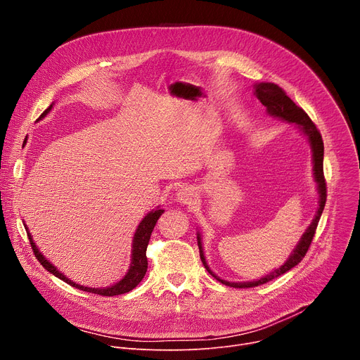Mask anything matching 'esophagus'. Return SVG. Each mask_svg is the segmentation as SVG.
Returning <instances> with one entry per match:
<instances>
[{"mask_svg": "<svg viewBox=\"0 0 360 360\" xmlns=\"http://www.w3.org/2000/svg\"><path fill=\"white\" fill-rule=\"evenodd\" d=\"M195 192L192 188L189 186H182L178 192H176V199L179 203H184V205H191L193 203L195 200Z\"/></svg>", "mask_w": 360, "mask_h": 360, "instance_id": "34e87169", "label": "esophagus"}]
</instances>
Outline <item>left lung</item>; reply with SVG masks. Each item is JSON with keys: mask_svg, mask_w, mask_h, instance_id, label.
I'll use <instances>...</instances> for the list:
<instances>
[{"mask_svg": "<svg viewBox=\"0 0 360 360\" xmlns=\"http://www.w3.org/2000/svg\"><path fill=\"white\" fill-rule=\"evenodd\" d=\"M255 95L258 98L262 105L266 107V111L269 115L279 118L282 121L290 122V124H296L297 128L307 136L312 148V161H314V176L315 181L318 184V193H319V207L316 211V215L314 218V221L311 222V225L307 226V229L304 231V233L302 235L299 243L296 245V248L292 250L290 256L286 259V262L275 269L274 272L268 274L266 276L258 279V281H252V282H228L221 279L219 276H217L208 266L207 259H205L203 255V248H202V240H200V233L198 232V246H199V255H200V261L203 264V266L207 268V271L215 278L218 279L221 283L231 286V288H255L264 285L283 274H286L288 271H290L292 268H295L303 258L309 249L312 239L315 236L321 215L323 212L325 203H326V182H325V176H323V141H322V135L318 131L316 125L312 122V120L309 118L300 107H297L295 102L286 95V92L276 84L272 82H259L255 84Z\"/></svg>", "mask_w": 360, "mask_h": 360, "instance_id": "left-lung-1", "label": "left lung"}]
</instances>
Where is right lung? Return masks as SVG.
<instances>
[{"instance_id": "add662e5", "label": "right lung", "mask_w": 360, "mask_h": 360, "mask_svg": "<svg viewBox=\"0 0 360 360\" xmlns=\"http://www.w3.org/2000/svg\"><path fill=\"white\" fill-rule=\"evenodd\" d=\"M53 108V105H49V108H46L42 115L39 118H44L49 110ZM164 214V210H153L150 211L149 214H146V217L139 222L136 231H135V235H134V240H132V253H131V266L127 272V275L120 281L117 282L115 285L112 286H108V288H88V286H82V285H78L75 282H72L71 279H68L63 272H60L53 264L48 262L44 255L39 252V249L37 248V245L34 243L32 240V236L31 233L28 232V228L25 225V231L28 233V239H30V243L32 246V250H34V255L35 258L39 261V264L48 271L53 274L54 276L60 278L61 281L67 282L68 285L77 288V289H81V290H85V292H89V293H95V295H101V296H115V295H122V293H127L129 290H132L141 281L142 278L145 276L146 274V269H148V259H146V248H148V242H149V238H150V233L153 231V228H155V224L157 221L160 219V217Z\"/></svg>"}]
</instances>
